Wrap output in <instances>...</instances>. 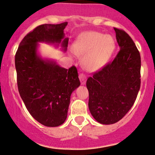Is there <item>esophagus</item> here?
I'll return each mask as SVG.
<instances>
[{"mask_svg":"<svg viewBox=\"0 0 155 155\" xmlns=\"http://www.w3.org/2000/svg\"><path fill=\"white\" fill-rule=\"evenodd\" d=\"M79 77L80 81H81V84L84 85L86 84V80H87V77H86V76L84 75L83 74H80Z\"/></svg>","mask_w":155,"mask_h":155,"instance_id":"1","label":"esophagus"}]
</instances>
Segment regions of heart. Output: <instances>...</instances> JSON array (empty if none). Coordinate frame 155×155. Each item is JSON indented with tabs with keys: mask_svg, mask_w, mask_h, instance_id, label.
Returning <instances> with one entry per match:
<instances>
[{
	"mask_svg": "<svg viewBox=\"0 0 155 155\" xmlns=\"http://www.w3.org/2000/svg\"><path fill=\"white\" fill-rule=\"evenodd\" d=\"M115 49V41L111 35L97 31L83 32L74 44L76 53L84 55L83 65L88 71L103 68L111 58Z\"/></svg>",
	"mask_w": 155,
	"mask_h": 155,
	"instance_id": "obj_1",
	"label": "heart"
}]
</instances>
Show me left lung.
<instances>
[{"label":"left lung","mask_w":155,"mask_h":155,"mask_svg":"<svg viewBox=\"0 0 155 155\" xmlns=\"http://www.w3.org/2000/svg\"><path fill=\"white\" fill-rule=\"evenodd\" d=\"M120 51L112 63L87 81L89 109L98 123L118 122L133 106L140 89L141 57L126 31L114 28Z\"/></svg>","instance_id":"left-lung-1"}]
</instances>
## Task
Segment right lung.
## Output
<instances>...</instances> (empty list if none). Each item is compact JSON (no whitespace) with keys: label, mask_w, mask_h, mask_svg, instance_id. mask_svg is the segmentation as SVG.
<instances>
[{"label":"right lung","mask_w":155,"mask_h":155,"mask_svg":"<svg viewBox=\"0 0 155 155\" xmlns=\"http://www.w3.org/2000/svg\"><path fill=\"white\" fill-rule=\"evenodd\" d=\"M67 24L66 21L38 26L24 37L15 55L20 96L31 116L48 127L61 126L66 120L71 95L80 86V81L75 66L66 69L55 60L41 56L39 43L61 45L66 52Z\"/></svg>","instance_id":"right-lung-1"}]
</instances>
